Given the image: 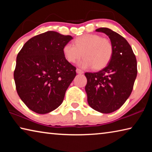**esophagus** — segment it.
Returning <instances> with one entry per match:
<instances>
[{
	"instance_id": "obj_1",
	"label": "esophagus",
	"mask_w": 152,
	"mask_h": 152,
	"mask_svg": "<svg viewBox=\"0 0 152 152\" xmlns=\"http://www.w3.org/2000/svg\"><path fill=\"white\" fill-rule=\"evenodd\" d=\"M76 73L77 74H83L84 73V72L82 71V70H80V69H79V68H77L76 69Z\"/></svg>"
}]
</instances>
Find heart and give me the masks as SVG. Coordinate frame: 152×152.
Listing matches in <instances>:
<instances>
[{"mask_svg":"<svg viewBox=\"0 0 152 152\" xmlns=\"http://www.w3.org/2000/svg\"><path fill=\"white\" fill-rule=\"evenodd\" d=\"M66 60L74 63L83 56L79 66L83 68L92 67L99 70L105 68L113 55V45L110 40L96 34H85L77 37L74 45L67 43L63 48Z\"/></svg>","mask_w":152,"mask_h":152,"instance_id":"1","label":"heart"}]
</instances>
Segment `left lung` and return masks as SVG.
I'll return each instance as SVG.
<instances>
[{
  "label": "left lung",
  "instance_id": "obj_1",
  "mask_svg": "<svg viewBox=\"0 0 152 152\" xmlns=\"http://www.w3.org/2000/svg\"><path fill=\"white\" fill-rule=\"evenodd\" d=\"M96 31L109 36L113 45L109 64L97 72H86L87 101L92 109L102 113L114 112L130 96L137 74V60L132 48L124 37L109 28Z\"/></svg>",
  "mask_w": 152,
  "mask_h": 152
}]
</instances>
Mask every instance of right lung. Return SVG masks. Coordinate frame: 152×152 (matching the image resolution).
<instances>
[{
  "label": "right lung",
  "mask_w": 152,
  "mask_h": 152,
  "mask_svg": "<svg viewBox=\"0 0 152 152\" xmlns=\"http://www.w3.org/2000/svg\"><path fill=\"white\" fill-rule=\"evenodd\" d=\"M73 38L53 31L34 36L17 56L14 79L18 94L26 106L39 114L60 106L76 75L63 48Z\"/></svg>",
  "instance_id": "right-lung-1"
}]
</instances>
